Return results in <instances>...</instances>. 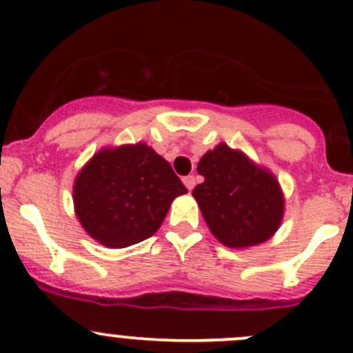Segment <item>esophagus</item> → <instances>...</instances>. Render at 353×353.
<instances>
[{"instance_id":"esophagus-1","label":"esophagus","mask_w":353,"mask_h":353,"mask_svg":"<svg viewBox=\"0 0 353 353\" xmlns=\"http://www.w3.org/2000/svg\"><path fill=\"white\" fill-rule=\"evenodd\" d=\"M183 183H184V186L191 191L194 188V184H196V177H194L193 174H190V176L183 177Z\"/></svg>"}]
</instances>
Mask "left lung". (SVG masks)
Masks as SVG:
<instances>
[{
	"label": "left lung",
	"instance_id": "left-lung-1",
	"mask_svg": "<svg viewBox=\"0 0 353 353\" xmlns=\"http://www.w3.org/2000/svg\"><path fill=\"white\" fill-rule=\"evenodd\" d=\"M205 177L193 190L213 236L229 248L265 243L279 229L283 198L275 177L220 143L198 163Z\"/></svg>",
	"mask_w": 353,
	"mask_h": 353
}]
</instances>
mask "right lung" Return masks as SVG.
Returning <instances> with one entry per match:
<instances>
[{
	"label": "right lung",
	"instance_id": "obj_1",
	"mask_svg": "<svg viewBox=\"0 0 353 353\" xmlns=\"http://www.w3.org/2000/svg\"><path fill=\"white\" fill-rule=\"evenodd\" d=\"M170 163L145 143L105 148L74 181L83 229L109 248H128L159 230L170 203L186 193Z\"/></svg>",
	"mask_w": 353,
	"mask_h": 353
}]
</instances>
